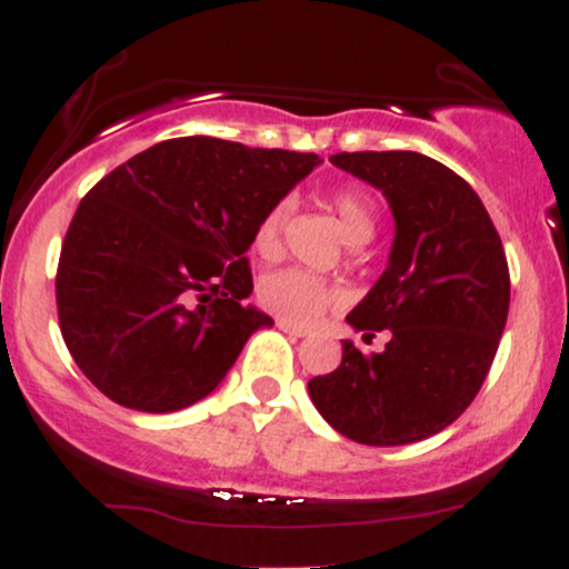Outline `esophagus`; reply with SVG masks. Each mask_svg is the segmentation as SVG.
<instances>
[{
	"label": "esophagus",
	"instance_id": "esophagus-1",
	"mask_svg": "<svg viewBox=\"0 0 569 569\" xmlns=\"http://www.w3.org/2000/svg\"><path fill=\"white\" fill-rule=\"evenodd\" d=\"M278 329L283 331V335L293 337V339H302V337H307V331H305V329H297V326H291V323H286V321H278Z\"/></svg>",
	"mask_w": 569,
	"mask_h": 569
}]
</instances>
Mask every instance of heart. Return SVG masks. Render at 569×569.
I'll return each instance as SVG.
<instances>
[{
  "label": "heart",
  "instance_id": "obj_1",
  "mask_svg": "<svg viewBox=\"0 0 569 569\" xmlns=\"http://www.w3.org/2000/svg\"><path fill=\"white\" fill-rule=\"evenodd\" d=\"M326 206L331 208L339 227H342L345 238L350 243H367L375 234L377 211L375 202L358 189H335L326 198ZM291 217V202L278 200L262 213V219L253 227V251L262 259H278L283 251V234L286 224ZM259 302L272 316L291 326H310L329 310L331 305L339 302V293L331 289L326 280L310 272L297 270V267H286V270L267 272L259 280Z\"/></svg>",
  "mask_w": 569,
  "mask_h": 569
}]
</instances>
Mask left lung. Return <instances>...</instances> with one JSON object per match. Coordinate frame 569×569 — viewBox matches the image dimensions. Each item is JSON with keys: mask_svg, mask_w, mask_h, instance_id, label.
<instances>
[{"mask_svg": "<svg viewBox=\"0 0 569 569\" xmlns=\"http://www.w3.org/2000/svg\"><path fill=\"white\" fill-rule=\"evenodd\" d=\"M331 162L388 198L396 238L385 272L348 316L388 329L382 352L345 339L342 363L307 382L323 420L369 447L422 441L479 393L506 329L511 278L500 234L466 179L417 152H339Z\"/></svg>", "mask_w": 569, "mask_h": 569, "instance_id": "1", "label": "left lung"}]
</instances>
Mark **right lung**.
I'll list each match as a JSON object with an SVG mask.
<instances>
[{"label":"right lung","mask_w":569,"mask_h":569,"mask_svg":"<svg viewBox=\"0 0 569 569\" xmlns=\"http://www.w3.org/2000/svg\"><path fill=\"white\" fill-rule=\"evenodd\" d=\"M318 154L184 136L143 149L84 194L61 246L56 305L82 375L120 407L211 393L272 318L243 305L246 251Z\"/></svg>","instance_id":"1"}]
</instances>
